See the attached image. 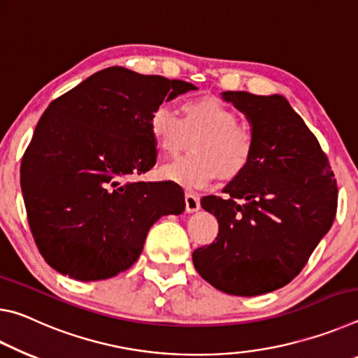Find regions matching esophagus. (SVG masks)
<instances>
[{
  "mask_svg": "<svg viewBox=\"0 0 358 358\" xmlns=\"http://www.w3.org/2000/svg\"><path fill=\"white\" fill-rule=\"evenodd\" d=\"M185 209L187 213H195V210L200 209V198L195 193L185 192Z\"/></svg>",
  "mask_w": 358,
  "mask_h": 358,
  "instance_id": "esophagus-1",
  "label": "esophagus"
}]
</instances>
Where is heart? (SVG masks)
Listing matches in <instances>:
<instances>
[{
  "mask_svg": "<svg viewBox=\"0 0 358 358\" xmlns=\"http://www.w3.org/2000/svg\"><path fill=\"white\" fill-rule=\"evenodd\" d=\"M149 131L163 154L176 155L192 143V154L162 168V176L184 189L195 190L219 176L224 180L241 178L255 155V138L239 122L236 110L213 96L182 103V114L168 104L150 113Z\"/></svg>",
  "mask_w": 358,
  "mask_h": 358,
  "instance_id": "obj_1",
  "label": "heart"
}]
</instances>
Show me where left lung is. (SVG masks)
I'll list each match as a JSON object with an SVG mask.
<instances>
[{"label": "left lung", "mask_w": 358, "mask_h": 358, "mask_svg": "<svg viewBox=\"0 0 358 358\" xmlns=\"http://www.w3.org/2000/svg\"><path fill=\"white\" fill-rule=\"evenodd\" d=\"M250 122L255 155L241 178L201 206L219 222L215 243L193 252L200 276L225 294L254 296L300 274L335 220L338 185L317 138L280 95L224 92Z\"/></svg>", "instance_id": "1"}]
</instances>
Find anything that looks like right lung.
<instances>
[{
    "instance_id": "right-lung-1",
    "label": "right lung",
    "mask_w": 358,
    "mask_h": 358,
    "mask_svg": "<svg viewBox=\"0 0 358 358\" xmlns=\"http://www.w3.org/2000/svg\"><path fill=\"white\" fill-rule=\"evenodd\" d=\"M185 80L106 68L58 96L41 117L23 154L20 185L41 255L78 280H101L130 268L150 227L185 209L171 180L131 176L155 165L149 117Z\"/></svg>"
}]
</instances>
